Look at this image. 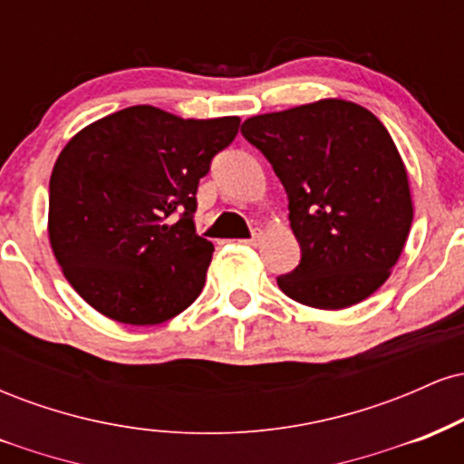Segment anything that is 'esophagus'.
Wrapping results in <instances>:
<instances>
[{
    "label": "esophagus",
    "mask_w": 464,
    "mask_h": 464,
    "mask_svg": "<svg viewBox=\"0 0 464 464\" xmlns=\"http://www.w3.org/2000/svg\"><path fill=\"white\" fill-rule=\"evenodd\" d=\"M259 242H262V239H259L257 233H255V236L250 239H239V244H244V246H250V248H257Z\"/></svg>",
    "instance_id": "esophagus-1"
}]
</instances>
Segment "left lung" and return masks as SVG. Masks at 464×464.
Segmentation results:
<instances>
[{
  "label": "left lung",
  "instance_id": "left-lung-1",
  "mask_svg": "<svg viewBox=\"0 0 464 464\" xmlns=\"http://www.w3.org/2000/svg\"><path fill=\"white\" fill-rule=\"evenodd\" d=\"M242 135L287 194L301 262L276 276L290 299L343 310L371 296L397 264L412 225L408 174L380 120L347 100L255 115Z\"/></svg>",
  "mask_w": 464,
  "mask_h": 464
}]
</instances>
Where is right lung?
Here are the masks:
<instances>
[{"instance_id": "add662e5", "label": "right lung", "mask_w": 464, "mask_h": 464, "mask_svg": "<svg viewBox=\"0 0 464 464\" xmlns=\"http://www.w3.org/2000/svg\"><path fill=\"white\" fill-rule=\"evenodd\" d=\"M239 117L180 120L130 106L80 130L50 179V242L73 290L117 323L159 324L205 285L214 244L196 191Z\"/></svg>"}]
</instances>
